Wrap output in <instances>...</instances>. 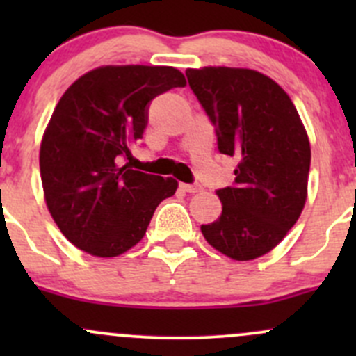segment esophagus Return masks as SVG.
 Instances as JSON below:
<instances>
[{"mask_svg":"<svg viewBox=\"0 0 356 356\" xmlns=\"http://www.w3.org/2000/svg\"><path fill=\"white\" fill-rule=\"evenodd\" d=\"M181 188L188 193H198L201 191V186L200 184H181Z\"/></svg>","mask_w":356,"mask_h":356,"instance_id":"34e87169","label":"esophagus"}]
</instances>
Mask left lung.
<instances>
[{
	"label": "left lung",
	"mask_w": 356,
	"mask_h": 356,
	"mask_svg": "<svg viewBox=\"0 0 356 356\" xmlns=\"http://www.w3.org/2000/svg\"><path fill=\"white\" fill-rule=\"evenodd\" d=\"M186 75L215 127L218 152L239 160L234 184L217 189L220 217L201 232L225 257L253 260L277 246L303 210L307 131L284 89L260 72L204 67Z\"/></svg>",
	"instance_id": "left-lung-1"
}]
</instances>
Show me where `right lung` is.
<instances>
[{
    "label": "right lung",
    "mask_w": 356,
    "mask_h": 356,
    "mask_svg": "<svg viewBox=\"0 0 356 356\" xmlns=\"http://www.w3.org/2000/svg\"><path fill=\"white\" fill-rule=\"evenodd\" d=\"M186 79L174 67H99L67 89L41 143L44 198L63 236L95 257H117L146 234L177 181L120 160L143 139L153 99Z\"/></svg>",
    "instance_id": "obj_1"
}]
</instances>
